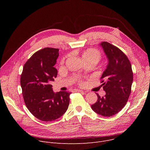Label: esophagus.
I'll return each mask as SVG.
<instances>
[{"label":"esophagus","mask_w":150,"mask_h":150,"mask_svg":"<svg viewBox=\"0 0 150 150\" xmlns=\"http://www.w3.org/2000/svg\"><path fill=\"white\" fill-rule=\"evenodd\" d=\"M74 91H78V92H81V93H83V92H84L83 90H74Z\"/></svg>","instance_id":"esophagus-1"}]
</instances>
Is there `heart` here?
Wrapping results in <instances>:
<instances>
[{"instance_id": "heart-1", "label": "heart", "mask_w": 150, "mask_h": 150, "mask_svg": "<svg viewBox=\"0 0 150 150\" xmlns=\"http://www.w3.org/2000/svg\"><path fill=\"white\" fill-rule=\"evenodd\" d=\"M101 56L100 52L96 49H90L85 51L82 54L83 60H93L97 63L101 59Z\"/></svg>"}]
</instances>
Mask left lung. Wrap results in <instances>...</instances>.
<instances>
[{
  "label": "left lung",
  "mask_w": 150,
  "mask_h": 150,
  "mask_svg": "<svg viewBox=\"0 0 150 150\" xmlns=\"http://www.w3.org/2000/svg\"><path fill=\"white\" fill-rule=\"evenodd\" d=\"M107 57L108 65L101 79L105 95L101 97L96 93L97 101L91 109L97 114L110 117L125 107L131 92L133 72L129 60L118 47L106 41L100 45Z\"/></svg>",
  "instance_id": "8db88e82"
}]
</instances>
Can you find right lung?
<instances>
[{"label": "right lung", "mask_w": 150, "mask_h": 150, "mask_svg": "<svg viewBox=\"0 0 150 150\" xmlns=\"http://www.w3.org/2000/svg\"><path fill=\"white\" fill-rule=\"evenodd\" d=\"M59 49L46 47L34 53L25 63L21 76V86L27 109L36 118L50 122L67 110L71 93H54L49 84L56 78L54 67Z\"/></svg>", "instance_id": "obj_1"}]
</instances>
